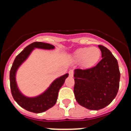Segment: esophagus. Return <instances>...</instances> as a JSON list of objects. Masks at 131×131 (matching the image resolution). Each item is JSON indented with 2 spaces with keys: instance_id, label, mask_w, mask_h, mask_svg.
Returning a JSON list of instances; mask_svg holds the SVG:
<instances>
[{
  "instance_id": "1",
  "label": "esophagus",
  "mask_w": 131,
  "mask_h": 131,
  "mask_svg": "<svg viewBox=\"0 0 131 131\" xmlns=\"http://www.w3.org/2000/svg\"><path fill=\"white\" fill-rule=\"evenodd\" d=\"M69 75L71 76V77H73V70H70L69 71Z\"/></svg>"
}]
</instances>
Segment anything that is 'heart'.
<instances>
[{
    "label": "heart",
    "instance_id": "1",
    "mask_svg": "<svg viewBox=\"0 0 131 131\" xmlns=\"http://www.w3.org/2000/svg\"><path fill=\"white\" fill-rule=\"evenodd\" d=\"M100 56L101 51L97 47H81L74 52L73 58L76 61H82L83 66L89 68L94 66L98 62Z\"/></svg>",
    "mask_w": 131,
    "mask_h": 131
}]
</instances>
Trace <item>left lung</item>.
I'll return each instance as SVG.
<instances>
[{"label":"left lung","instance_id":"1","mask_svg":"<svg viewBox=\"0 0 131 131\" xmlns=\"http://www.w3.org/2000/svg\"><path fill=\"white\" fill-rule=\"evenodd\" d=\"M102 59L96 66L76 69L74 94L81 106L92 110L106 107L113 101L119 87L120 71L117 60L107 48L98 45Z\"/></svg>","mask_w":131,"mask_h":131}]
</instances>
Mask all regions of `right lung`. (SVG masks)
<instances>
[{
	"instance_id": "right-lung-1",
	"label": "right lung",
	"mask_w": 131,
	"mask_h": 131,
	"mask_svg": "<svg viewBox=\"0 0 131 131\" xmlns=\"http://www.w3.org/2000/svg\"><path fill=\"white\" fill-rule=\"evenodd\" d=\"M34 48L42 49H53V45L41 42H35L25 47L15 58L10 71V83L12 95L15 101L21 107L33 113H42L53 107L57 101L58 92L63 84L68 74L56 79L50 87L41 95L35 98H27L20 93L16 84V72L18 67L28 57Z\"/></svg>"
}]
</instances>
